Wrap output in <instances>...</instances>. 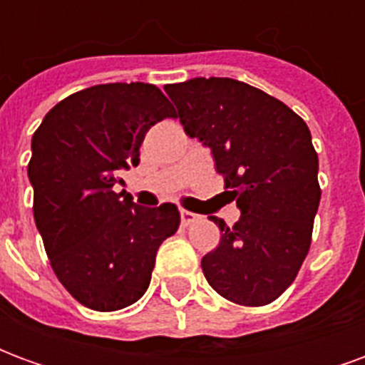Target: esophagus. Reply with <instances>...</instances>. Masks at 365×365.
<instances>
[{
    "label": "esophagus",
    "instance_id": "1",
    "mask_svg": "<svg viewBox=\"0 0 365 365\" xmlns=\"http://www.w3.org/2000/svg\"><path fill=\"white\" fill-rule=\"evenodd\" d=\"M180 215H182V225H183V227H187V225H191V222L197 221V215L191 213V211H185V209H182V211H180Z\"/></svg>",
    "mask_w": 365,
    "mask_h": 365
}]
</instances>
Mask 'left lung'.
Instances as JSON below:
<instances>
[{
    "label": "left lung",
    "instance_id": "8db88e82",
    "mask_svg": "<svg viewBox=\"0 0 365 365\" xmlns=\"http://www.w3.org/2000/svg\"><path fill=\"white\" fill-rule=\"evenodd\" d=\"M183 130L211 148L240 219L221 229L201 260L219 295L268 305L289 287L305 260L319 201V156L307 123L279 99L230 78H193L164 88Z\"/></svg>",
    "mask_w": 365,
    "mask_h": 365
}]
</instances>
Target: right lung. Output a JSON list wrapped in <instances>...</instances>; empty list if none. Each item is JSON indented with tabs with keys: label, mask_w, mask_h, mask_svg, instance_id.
I'll return each mask as SVG.
<instances>
[{
	"label": "right lung",
	"mask_w": 365,
	"mask_h": 365,
	"mask_svg": "<svg viewBox=\"0 0 365 365\" xmlns=\"http://www.w3.org/2000/svg\"><path fill=\"white\" fill-rule=\"evenodd\" d=\"M166 117L175 109L156 86L101 83L54 105L33 135L36 229L60 283L88 309L119 311L143 297L160 245L180 227L174 203L146 209L113 191Z\"/></svg>",
	"instance_id": "1"
}]
</instances>
